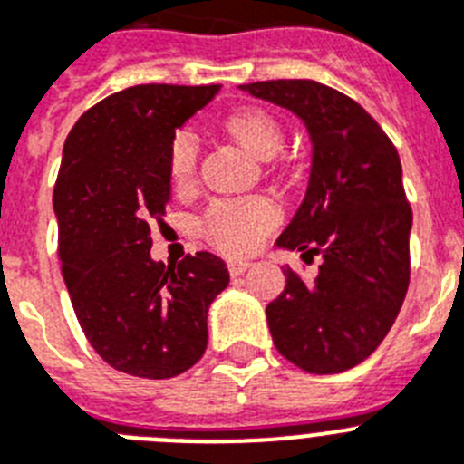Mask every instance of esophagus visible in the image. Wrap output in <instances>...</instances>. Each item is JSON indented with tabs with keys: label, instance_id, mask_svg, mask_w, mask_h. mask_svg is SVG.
Returning a JSON list of instances; mask_svg holds the SVG:
<instances>
[{
	"label": "esophagus",
	"instance_id": "obj_1",
	"mask_svg": "<svg viewBox=\"0 0 464 464\" xmlns=\"http://www.w3.org/2000/svg\"><path fill=\"white\" fill-rule=\"evenodd\" d=\"M248 267H251V262L248 260H229L227 262V272L232 274V276H239V274H244Z\"/></svg>",
	"mask_w": 464,
	"mask_h": 464
}]
</instances>
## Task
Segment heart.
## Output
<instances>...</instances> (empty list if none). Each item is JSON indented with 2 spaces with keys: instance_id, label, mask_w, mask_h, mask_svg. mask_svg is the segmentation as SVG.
I'll list each match as a JSON object with an SVG mask.
<instances>
[{
  "instance_id": "heart-1",
  "label": "heart",
  "mask_w": 464,
  "mask_h": 464,
  "mask_svg": "<svg viewBox=\"0 0 464 464\" xmlns=\"http://www.w3.org/2000/svg\"><path fill=\"white\" fill-rule=\"evenodd\" d=\"M223 130L232 141L260 160L274 158L285 143L281 121L260 106H239L227 113ZM167 169L176 188L183 190L192 186L197 169V139L190 132H179L171 139ZM276 220L278 208L265 197L223 199L211 204L204 216V237L227 256H244L260 244Z\"/></svg>"
}]
</instances>
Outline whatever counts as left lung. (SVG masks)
<instances>
[{
	"instance_id": "obj_1",
	"label": "left lung",
	"mask_w": 464,
	"mask_h": 464,
	"mask_svg": "<svg viewBox=\"0 0 464 464\" xmlns=\"http://www.w3.org/2000/svg\"><path fill=\"white\" fill-rule=\"evenodd\" d=\"M274 102L314 143L304 202L276 246L321 256L311 283L285 267L267 304L274 346L309 374H339L374 353L395 323L411 276V207L397 149L355 100L306 79L239 85Z\"/></svg>"
}]
</instances>
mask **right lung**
I'll list each match as a JSON object with an SVG mask.
<instances>
[{
	"label": "right lung",
	"instance_id": "right-lung-1",
	"mask_svg": "<svg viewBox=\"0 0 464 464\" xmlns=\"http://www.w3.org/2000/svg\"><path fill=\"white\" fill-rule=\"evenodd\" d=\"M220 85H134L72 127L53 208L57 253L90 346L113 370L171 379L207 351V311L229 283L213 253L169 267L150 257V225L171 197L169 143Z\"/></svg>",
	"mask_w": 464,
	"mask_h": 464
}]
</instances>
